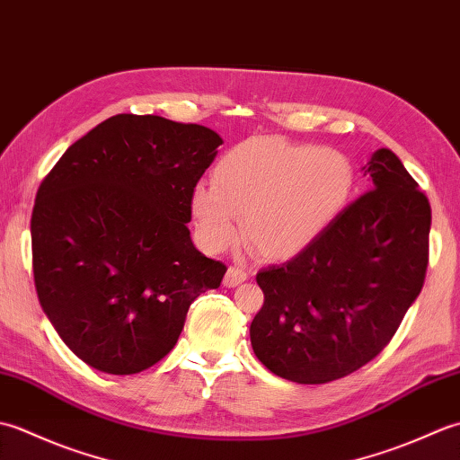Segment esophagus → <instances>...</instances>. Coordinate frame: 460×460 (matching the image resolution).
Listing matches in <instances>:
<instances>
[{
  "label": "esophagus",
  "mask_w": 460,
  "mask_h": 460,
  "mask_svg": "<svg viewBox=\"0 0 460 460\" xmlns=\"http://www.w3.org/2000/svg\"><path fill=\"white\" fill-rule=\"evenodd\" d=\"M249 279L247 270L241 269V267H229L227 272H225V279H223V285L225 287H237L241 282H245Z\"/></svg>",
  "instance_id": "esophagus-1"
}]
</instances>
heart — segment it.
Instances as JSON below:
<instances>
[{
	"label": "heart",
	"instance_id": "obj_1",
	"mask_svg": "<svg viewBox=\"0 0 460 460\" xmlns=\"http://www.w3.org/2000/svg\"><path fill=\"white\" fill-rule=\"evenodd\" d=\"M356 165L336 148L255 136L195 185L190 211L201 245L223 252L245 237L262 259L290 261L334 227L356 193Z\"/></svg>",
	"mask_w": 460,
	"mask_h": 460
}]
</instances>
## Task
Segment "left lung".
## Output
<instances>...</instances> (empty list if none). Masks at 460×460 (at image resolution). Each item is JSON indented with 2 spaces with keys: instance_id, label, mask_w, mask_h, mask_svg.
<instances>
[{
  "instance_id": "left-lung-1",
  "label": "left lung",
  "mask_w": 460,
  "mask_h": 460,
  "mask_svg": "<svg viewBox=\"0 0 460 460\" xmlns=\"http://www.w3.org/2000/svg\"><path fill=\"white\" fill-rule=\"evenodd\" d=\"M367 191L324 237L257 272L265 302L251 322L255 356L295 384L354 374L384 349L423 288L431 205L397 155L364 165Z\"/></svg>"
}]
</instances>
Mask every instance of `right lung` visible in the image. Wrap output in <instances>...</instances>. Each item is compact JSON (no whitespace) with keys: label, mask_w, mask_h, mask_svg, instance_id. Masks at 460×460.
Here are the masks:
<instances>
[{"label":"right lung","mask_w":460,"mask_h":460,"mask_svg":"<svg viewBox=\"0 0 460 460\" xmlns=\"http://www.w3.org/2000/svg\"><path fill=\"white\" fill-rule=\"evenodd\" d=\"M219 134L154 114H116L68 148L39 185L33 279L47 318L84 364L130 376L178 341L221 261L193 247L190 195Z\"/></svg>","instance_id":"add662e5"}]
</instances>
